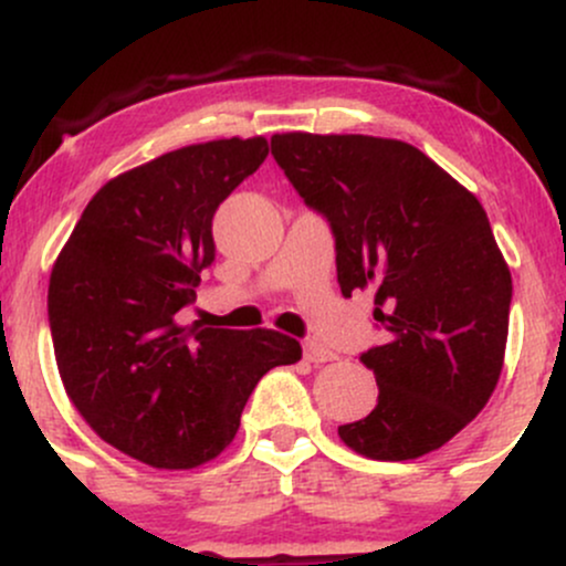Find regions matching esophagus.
Masks as SVG:
<instances>
[{
	"mask_svg": "<svg viewBox=\"0 0 566 566\" xmlns=\"http://www.w3.org/2000/svg\"><path fill=\"white\" fill-rule=\"evenodd\" d=\"M303 356L311 365H324V361H333L335 354L327 346H322L319 340H305L303 343Z\"/></svg>",
	"mask_w": 566,
	"mask_h": 566,
	"instance_id": "1",
	"label": "esophagus"
}]
</instances>
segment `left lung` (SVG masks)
Wrapping results in <instances>:
<instances>
[{
    "label": "left lung",
    "instance_id": "left-lung-1",
    "mask_svg": "<svg viewBox=\"0 0 566 566\" xmlns=\"http://www.w3.org/2000/svg\"><path fill=\"white\" fill-rule=\"evenodd\" d=\"M271 154L333 226L343 295L375 290L388 333L361 354L378 407L337 437L373 460L439 450L490 401L509 340L511 271L484 207L405 140L276 133Z\"/></svg>",
    "mask_w": 566,
    "mask_h": 566
}]
</instances>
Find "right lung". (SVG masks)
<instances>
[{"label": "right lung", "instance_id": "right-lung-1", "mask_svg": "<svg viewBox=\"0 0 566 566\" xmlns=\"http://www.w3.org/2000/svg\"><path fill=\"white\" fill-rule=\"evenodd\" d=\"M265 157L263 135L220 138L116 175L50 274V333L71 405L106 444L151 469L218 458L258 380L303 356L276 329L178 322L216 261L212 216Z\"/></svg>", "mask_w": 566, "mask_h": 566}]
</instances>
